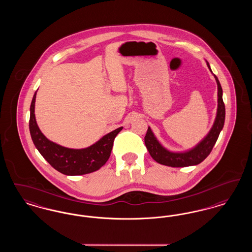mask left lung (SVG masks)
<instances>
[{
	"label": "left lung",
	"mask_w": 252,
	"mask_h": 252,
	"mask_svg": "<svg viewBox=\"0 0 252 252\" xmlns=\"http://www.w3.org/2000/svg\"><path fill=\"white\" fill-rule=\"evenodd\" d=\"M209 70L212 72L209 62L206 60ZM214 74V73H213ZM217 84V111L215 123L209 133L203 139L193 146L191 149L182 151V152H174L165 148L162 144L158 142L155 134L148 126L146 135L144 137V144L150 154L157 162L171 166V167H186L196 165L202 162L204 159L209 156L213 147L215 146L218 136L222 130L225 123V114L226 109L223 102V91L220 82L216 74H214Z\"/></svg>",
	"instance_id": "left-lung-1"
}]
</instances>
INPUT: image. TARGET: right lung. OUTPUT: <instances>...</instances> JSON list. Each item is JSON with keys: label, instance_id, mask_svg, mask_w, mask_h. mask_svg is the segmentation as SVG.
Masks as SVG:
<instances>
[{"label": "right lung", "instance_id": "add662e5", "mask_svg": "<svg viewBox=\"0 0 252 252\" xmlns=\"http://www.w3.org/2000/svg\"><path fill=\"white\" fill-rule=\"evenodd\" d=\"M36 92L30 106L29 129L36 149L49 163L67 176H80L102 167L110 156L113 142L123 126L103 136L95 144L82 149L64 147L48 140L40 131L35 116Z\"/></svg>", "mask_w": 252, "mask_h": 252}]
</instances>
